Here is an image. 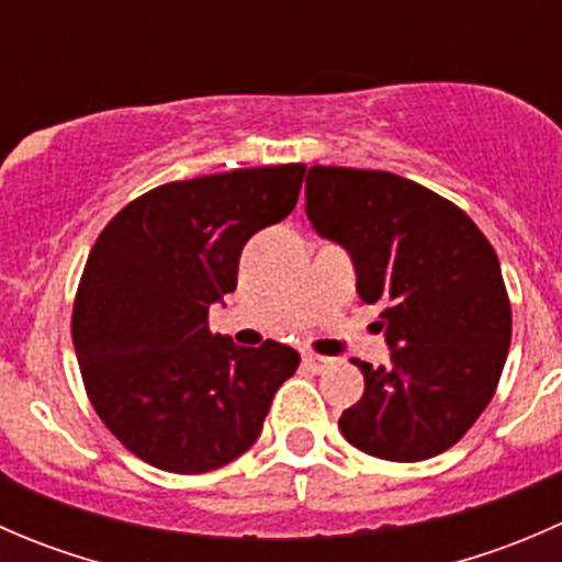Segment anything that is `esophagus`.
Listing matches in <instances>:
<instances>
[{
    "label": "esophagus",
    "mask_w": 562,
    "mask_h": 562,
    "mask_svg": "<svg viewBox=\"0 0 562 562\" xmlns=\"http://www.w3.org/2000/svg\"><path fill=\"white\" fill-rule=\"evenodd\" d=\"M331 364L334 359H328V356H317V353L304 356V367H310L313 372H326Z\"/></svg>",
    "instance_id": "obj_1"
}]
</instances>
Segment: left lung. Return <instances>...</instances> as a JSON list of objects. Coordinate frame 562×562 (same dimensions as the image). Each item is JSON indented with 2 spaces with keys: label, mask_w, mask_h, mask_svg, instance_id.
Listing matches in <instances>:
<instances>
[{
  "label": "left lung",
  "mask_w": 562,
  "mask_h": 562,
  "mask_svg": "<svg viewBox=\"0 0 562 562\" xmlns=\"http://www.w3.org/2000/svg\"><path fill=\"white\" fill-rule=\"evenodd\" d=\"M307 217L350 252L391 345L389 367L353 361L364 396L339 432L389 462L443 454L495 396L512 345L497 252L457 203L389 171L313 166Z\"/></svg>",
  "instance_id": "obj_1"
}]
</instances>
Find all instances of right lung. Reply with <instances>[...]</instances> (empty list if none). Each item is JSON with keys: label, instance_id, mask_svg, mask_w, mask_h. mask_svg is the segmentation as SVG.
<instances>
[{"label": "right lung", "instance_id": "add662e5", "mask_svg": "<svg viewBox=\"0 0 562 562\" xmlns=\"http://www.w3.org/2000/svg\"><path fill=\"white\" fill-rule=\"evenodd\" d=\"M307 166L168 181L130 201L94 241L72 304L89 402L113 438L168 473H209L258 440L299 353L209 331L236 291L249 236L293 212Z\"/></svg>", "mask_w": 562, "mask_h": 562}]
</instances>
